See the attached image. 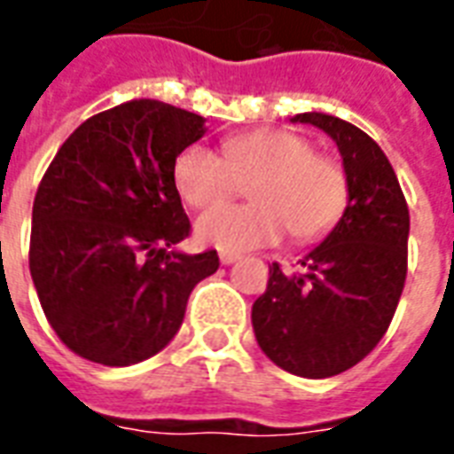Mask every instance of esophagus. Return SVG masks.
<instances>
[{
    "mask_svg": "<svg viewBox=\"0 0 454 454\" xmlns=\"http://www.w3.org/2000/svg\"><path fill=\"white\" fill-rule=\"evenodd\" d=\"M219 259H221V264H233V262L240 259V254H238V252H221Z\"/></svg>",
    "mask_w": 454,
    "mask_h": 454,
    "instance_id": "1",
    "label": "esophagus"
}]
</instances>
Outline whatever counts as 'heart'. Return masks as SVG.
<instances>
[{"label":"heart","mask_w":454,"mask_h":454,"mask_svg":"<svg viewBox=\"0 0 454 454\" xmlns=\"http://www.w3.org/2000/svg\"><path fill=\"white\" fill-rule=\"evenodd\" d=\"M173 183L183 202L207 209L247 188V207H216L197 219L200 242L247 252L278 242L288 228L302 245L326 238L350 202L348 173L311 140L288 130H252L228 137L223 157L190 145L176 157Z\"/></svg>","instance_id":"heart-1"}]
</instances>
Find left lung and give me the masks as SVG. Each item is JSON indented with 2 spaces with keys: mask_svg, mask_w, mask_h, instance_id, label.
Here are the masks:
<instances>
[{
  "mask_svg": "<svg viewBox=\"0 0 454 454\" xmlns=\"http://www.w3.org/2000/svg\"><path fill=\"white\" fill-rule=\"evenodd\" d=\"M293 121L333 137L350 202L326 240L300 262L302 273L269 266L264 295L252 304V326L273 364L304 379H328L362 362L395 317L407 278L410 209L388 157L364 130L317 112Z\"/></svg>",
  "mask_w": 454,
  "mask_h": 454,
  "instance_id": "obj_1",
  "label": "left lung"
}]
</instances>
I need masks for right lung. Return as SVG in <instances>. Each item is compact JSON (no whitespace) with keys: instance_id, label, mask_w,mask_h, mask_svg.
<instances>
[{"instance_id":"right-lung-1","label":"right lung","mask_w":454,"mask_h":454,"mask_svg":"<svg viewBox=\"0 0 454 454\" xmlns=\"http://www.w3.org/2000/svg\"><path fill=\"white\" fill-rule=\"evenodd\" d=\"M204 119L157 99L95 114L61 145L33 202L30 276L59 340L128 366L164 350L216 250H171L190 235L173 164Z\"/></svg>"}]
</instances>
